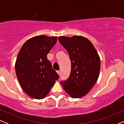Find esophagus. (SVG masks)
<instances>
[{"instance_id": "obj_1", "label": "esophagus", "mask_w": 124, "mask_h": 124, "mask_svg": "<svg viewBox=\"0 0 124 124\" xmlns=\"http://www.w3.org/2000/svg\"><path fill=\"white\" fill-rule=\"evenodd\" d=\"M57 73L59 74V75H60V73H61L60 70H57Z\"/></svg>"}]
</instances>
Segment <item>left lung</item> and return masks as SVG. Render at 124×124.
Instances as JSON below:
<instances>
[{"label":"left lung","mask_w":124,"mask_h":124,"mask_svg":"<svg viewBox=\"0 0 124 124\" xmlns=\"http://www.w3.org/2000/svg\"><path fill=\"white\" fill-rule=\"evenodd\" d=\"M58 39L67 50L71 61L70 76L67 80L61 81V84L73 98L82 97L98 80L100 57L92 43L85 37L62 36Z\"/></svg>","instance_id":"left-lung-1"}]
</instances>
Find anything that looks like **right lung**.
<instances>
[{"label":"right lung","mask_w":124,"mask_h":124,"mask_svg":"<svg viewBox=\"0 0 124 124\" xmlns=\"http://www.w3.org/2000/svg\"><path fill=\"white\" fill-rule=\"evenodd\" d=\"M57 39V37L44 35L33 37L23 44L18 52L16 73L22 89L30 97L43 99L59 79V74L47 57Z\"/></svg>","instance_id":"1"}]
</instances>
